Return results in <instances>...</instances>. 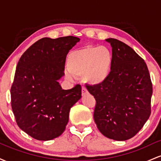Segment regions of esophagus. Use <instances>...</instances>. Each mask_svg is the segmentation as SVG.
I'll return each instance as SVG.
<instances>
[{"label":"esophagus","mask_w":161,"mask_h":161,"mask_svg":"<svg viewBox=\"0 0 161 161\" xmlns=\"http://www.w3.org/2000/svg\"><path fill=\"white\" fill-rule=\"evenodd\" d=\"M86 94H88V91H87L86 87L82 86V95H86Z\"/></svg>","instance_id":"esophagus-1"}]
</instances>
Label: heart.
<instances>
[{
  "mask_svg": "<svg viewBox=\"0 0 161 161\" xmlns=\"http://www.w3.org/2000/svg\"><path fill=\"white\" fill-rule=\"evenodd\" d=\"M114 57L105 46H88L73 51L67 60L66 78L82 77L90 86H100L106 82L111 74Z\"/></svg>",
  "mask_w": 161,
  "mask_h": 161,
  "instance_id": "1",
  "label": "heart"
}]
</instances>
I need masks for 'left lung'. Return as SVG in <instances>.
<instances>
[{"instance_id": "obj_1", "label": "left lung", "mask_w": 161, "mask_h": 161, "mask_svg": "<svg viewBox=\"0 0 161 161\" xmlns=\"http://www.w3.org/2000/svg\"><path fill=\"white\" fill-rule=\"evenodd\" d=\"M114 63L104 84L86 86L95 97L94 119L107 138L125 141L141 130L151 115L152 83L145 60L132 47L108 38Z\"/></svg>"}]
</instances>
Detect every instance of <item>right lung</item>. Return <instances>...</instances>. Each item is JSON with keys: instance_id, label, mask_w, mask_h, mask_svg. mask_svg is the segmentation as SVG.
<instances>
[{"instance_id": "add662e5", "label": "right lung", "mask_w": 161, "mask_h": 161, "mask_svg": "<svg viewBox=\"0 0 161 161\" xmlns=\"http://www.w3.org/2000/svg\"><path fill=\"white\" fill-rule=\"evenodd\" d=\"M80 39L66 36L43 38L20 57L10 89L11 106L18 126L31 137L48 141L58 137L69 121L70 108L82 97L76 85L62 89L68 52Z\"/></svg>"}]
</instances>
